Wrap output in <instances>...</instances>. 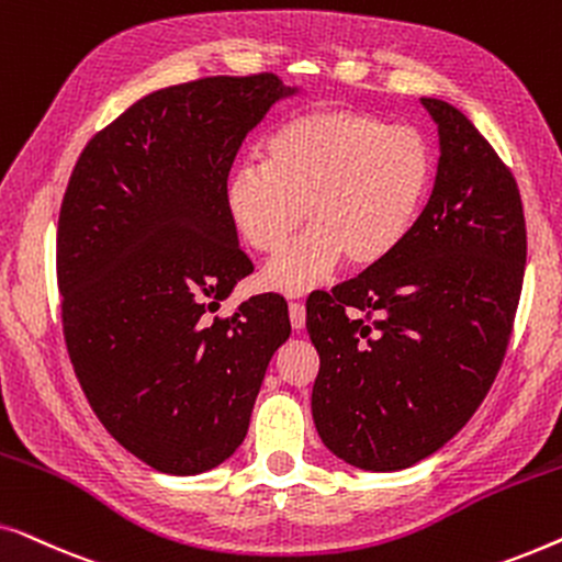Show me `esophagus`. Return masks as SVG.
Returning a JSON list of instances; mask_svg holds the SVG:
<instances>
[{"mask_svg": "<svg viewBox=\"0 0 562 562\" xmlns=\"http://www.w3.org/2000/svg\"><path fill=\"white\" fill-rule=\"evenodd\" d=\"M289 317H291V327L296 329H304V325H306V310H304V304H296V302H291L289 304Z\"/></svg>", "mask_w": 562, "mask_h": 562, "instance_id": "1", "label": "esophagus"}]
</instances>
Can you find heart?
<instances>
[{
  "label": "heart",
  "mask_w": 562,
  "mask_h": 562,
  "mask_svg": "<svg viewBox=\"0 0 562 562\" xmlns=\"http://www.w3.org/2000/svg\"><path fill=\"white\" fill-rule=\"evenodd\" d=\"M435 150L422 130L379 114L312 110L268 137L263 166L225 183L229 225L250 250L273 256L306 220L310 229L271 260L266 289L304 296L340 266L371 268L412 233L435 183Z\"/></svg>",
  "instance_id": "1"
}]
</instances>
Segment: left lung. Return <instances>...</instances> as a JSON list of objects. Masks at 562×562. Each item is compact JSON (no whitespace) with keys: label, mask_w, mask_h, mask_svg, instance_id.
Wrapping results in <instances>:
<instances>
[{"label":"left lung","mask_w":562,"mask_h":562,"mask_svg":"<svg viewBox=\"0 0 562 562\" xmlns=\"http://www.w3.org/2000/svg\"><path fill=\"white\" fill-rule=\"evenodd\" d=\"M419 102L440 135L427 206L386 260L306 302L314 425L329 452L373 473L404 471L465 427L502 366L525 279L512 171L463 112Z\"/></svg>","instance_id":"1"}]
</instances>
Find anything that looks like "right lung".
<instances>
[{"mask_svg":"<svg viewBox=\"0 0 562 562\" xmlns=\"http://www.w3.org/2000/svg\"><path fill=\"white\" fill-rule=\"evenodd\" d=\"M299 94L273 74L143 97L91 137L60 204L56 268L76 379L122 448L171 475L212 471L248 432L289 306L252 296L206 317L252 271L225 212L248 133Z\"/></svg>","mask_w":562,"mask_h":562,"instance_id":"add662e5","label":"right lung"}]
</instances>
